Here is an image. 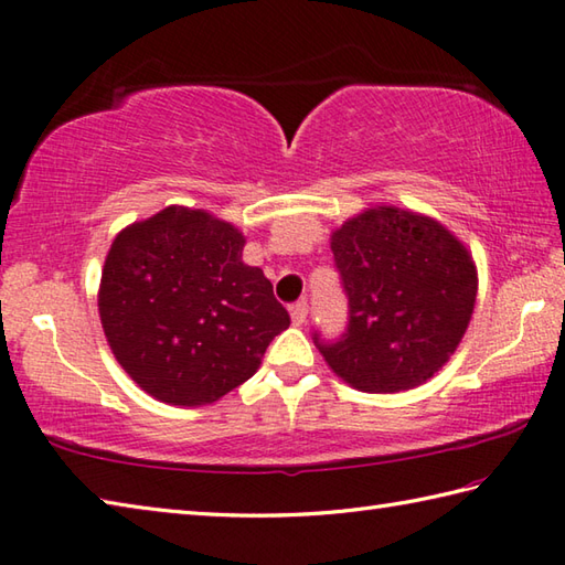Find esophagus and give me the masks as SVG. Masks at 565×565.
Instances as JSON below:
<instances>
[{
  "label": "esophagus",
  "instance_id": "1",
  "mask_svg": "<svg viewBox=\"0 0 565 565\" xmlns=\"http://www.w3.org/2000/svg\"><path fill=\"white\" fill-rule=\"evenodd\" d=\"M306 318H308V303H306V301L294 303V306H291V320H294V326H303Z\"/></svg>",
  "mask_w": 565,
  "mask_h": 565
}]
</instances>
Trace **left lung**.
I'll return each mask as SVG.
<instances>
[{
    "label": "left lung",
    "instance_id": "1",
    "mask_svg": "<svg viewBox=\"0 0 565 565\" xmlns=\"http://www.w3.org/2000/svg\"><path fill=\"white\" fill-rule=\"evenodd\" d=\"M330 249L350 308L335 342L313 333L330 370L370 394L434 377L466 335L478 296L466 245L434 217L377 205L342 223Z\"/></svg>",
    "mask_w": 565,
    "mask_h": 565
}]
</instances>
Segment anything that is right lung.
<instances>
[{"mask_svg": "<svg viewBox=\"0 0 565 565\" xmlns=\"http://www.w3.org/2000/svg\"><path fill=\"white\" fill-rule=\"evenodd\" d=\"M245 235L205 210L169 205L107 252L97 306L117 362L153 399L203 406L247 382L291 318Z\"/></svg>", "mask_w": 565, "mask_h": 565, "instance_id": "obj_1", "label": "right lung"}]
</instances>
